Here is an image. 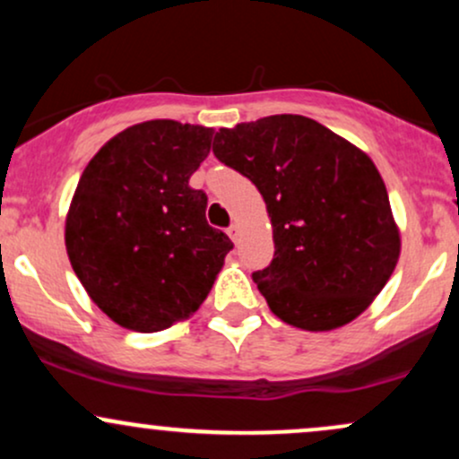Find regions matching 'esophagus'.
I'll use <instances>...</instances> for the list:
<instances>
[{"label": "esophagus", "instance_id": "34e87169", "mask_svg": "<svg viewBox=\"0 0 459 459\" xmlns=\"http://www.w3.org/2000/svg\"><path fill=\"white\" fill-rule=\"evenodd\" d=\"M226 233H229V237L235 241V244H237V241H239L241 230H239V226H237V224H230L229 229H226Z\"/></svg>", "mask_w": 459, "mask_h": 459}]
</instances>
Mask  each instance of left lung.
<instances>
[{
    "label": "left lung",
    "instance_id": "obj_1",
    "mask_svg": "<svg viewBox=\"0 0 459 459\" xmlns=\"http://www.w3.org/2000/svg\"><path fill=\"white\" fill-rule=\"evenodd\" d=\"M213 155L250 178L267 204L273 259L252 281L272 313L315 332L356 319L399 259V230L373 161L296 114L220 129Z\"/></svg>",
    "mask_w": 459,
    "mask_h": 459
}]
</instances>
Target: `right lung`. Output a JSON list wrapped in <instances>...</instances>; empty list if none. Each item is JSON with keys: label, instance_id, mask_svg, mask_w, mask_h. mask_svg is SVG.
Returning a JSON list of instances; mask_svg holds the SVG:
<instances>
[{"label": "right lung", "instance_id": "right-lung-1", "mask_svg": "<svg viewBox=\"0 0 459 459\" xmlns=\"http://www.w3.org/2000/svg\"><path fill=\"white\" fill-rule=\"evenodd\" d=\"M213 129L149 120L125 129L83 170L66 252L92 302L123 328L157 332L194 313L233 241L207 224L189 177Z\"/></svg>", "mask_w": 459, "mask_h": 459}]
</instances>
